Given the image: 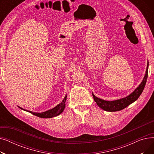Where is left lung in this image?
<instances>
[{
  "mask_svg": "<svg viewBox=\"0 0 154 154\" xmlns=\"http://www.w3.org/2000/svg\"><path fill=\"white\" fill-rule=\"evenodd\" d=\"M148 69L149 62H147L146 72H145V74L142 82L139 85V87H137L136 89L130 95H128L124 98L120 99L119 100L113 101H107L97 97L95 96L94 94L92 93V95L95 102L97 103L99 107H100L103 110L108 112H116L125 109V107L128 106L129 105L138 99V98L142 93L148 77Z\"/></svg>",
  "mask_w": 154,
  "mask_h": 154,
  "instance_id": "left-lung-1",
  "label": "left lung"
}]
</instances>
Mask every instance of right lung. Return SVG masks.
<instances>
[{
	"instance_id": "1",
	"label": "right lung",
	"mask_w": 154,
	"mask_h": 154,
	"mask_svg": "<svg viewBox=\"0 0 154 154\" xmlns=\"http://www.w3.org/2000/svg\"><path fill=\"white\" fill-rule=\"evenodd\" d=\"M66 100H67V95H66V97H65L63 100L62 101V102H60L59 104H58L57 106H55V107H54L52 109H50V110H48L47 111L43 112H41V113L33 112L32 111H29V110H27L23 109H22L20 107H19L20 109L29 112L31 113L32 114H33V115H34L37 117H40V118H45V119H47V118H52L54 117H55V116H57L60 115L61 113L63 111V110L65 109V107H66Z\"/></svg>"
}]
</instances>
